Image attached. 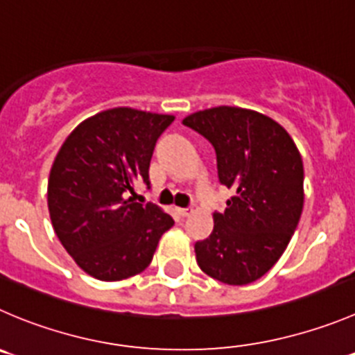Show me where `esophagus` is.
Here are the masks:
<instances>
[{
	"mask_svg": "<svg viewBox=\"0 0 355 355\" xmlns=\"http://www.w3.org/2000/svg\"><path fill=\"white\" fill-rule=\"evenodd\" d=\"M175 212H178V216H180V218H188V216L191 214V209H175Z\"/></svg>",
	"mask_w": 355,
	"mask_h": 355,
	"instance_id": "1",
	"label": "esophagus"
}]
</instances>
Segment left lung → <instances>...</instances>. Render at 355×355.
Segmentation results:
<instances>
[{
  "label": "left lung",
  "instance_id": "1",
  "mask_svg": "<svg viewBox=\"0 0 355 355\" xmlns=\"http://www.w3.org/2000/svg\"><path fill=\"white\" fill-rule=\"evenodd\" d=\"M183 123L212 144L219 183L234 190L214 228L195 244L207 275L230 286L258 281L288 248L303 211V162L284 127L258 111L219 106Z\"/></svg>",
  "mask_w": 355,
  "mask_h": 355
}]
</instances>
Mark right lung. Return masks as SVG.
<instances>
[{
	"instance_id": "right-lung-1",
	"label": "right lung",
	"mask_w": 355,
	"mask_h": 355,
	"mask_svg": "<svg viewBox=\"0 0 355 355\" xmlns=\"http://www.w3.org/2000/svg\"><path fill=\"white\" fill-rule=\"evenodd\" d=\"M171 114L132 107L103 111L60 146L49 178V211L60 244L99 281H123L151 263L174 219L136 202L134 183L150 184L151 155Z\"/></svg>"
}]
</instances>
